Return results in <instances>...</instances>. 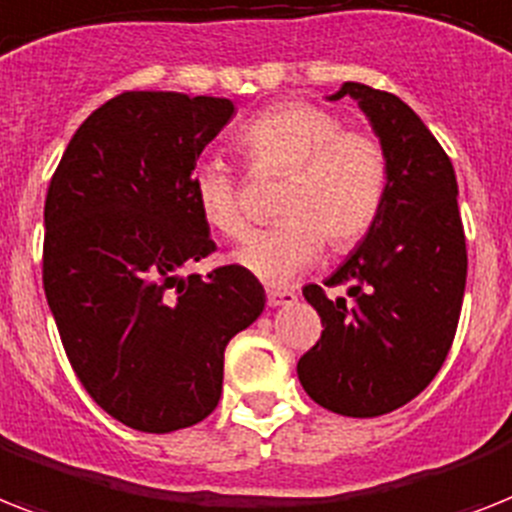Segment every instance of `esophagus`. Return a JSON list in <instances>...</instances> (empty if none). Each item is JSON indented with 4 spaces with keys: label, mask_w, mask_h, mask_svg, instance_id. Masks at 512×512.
<instances>
[{
    "label": "esophagus",
    "mask_w": 512,
    "mask_h": 512,
    "mask_svg": "<svg viewBox=\"0 0 512 512\" xmlns=\"http://www.w3.org/2000/svg\"><path fill=\"white\" fill-rule=\"evenodd\" d=\"M268 305L270 307H278V305H292V302H297V294L292 292V289H268Z\"/></svg>",
    "instance_id": "34e87169"
}]
</instances>
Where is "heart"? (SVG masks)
Returning <instances> with one entry per match:
<instances>
[{
  "instance_id": "b5f03b06",
  "label": "heart",
  "mask_w": 512,
  "mask_h": 512,
  "mask_svg": "<svg viewBox=\"0 0 512 512\" xmlns=\"http://www.w3.org/2000/svg\"><path fill=\"white\" fill-rule=\"evenodd\" d=\"M236 147L257 176H284L281 223L249 236L234 252L265 284L281 286L318 260L323 244L350 249L376 223L386 197L384 147L365 131H347L339 115L310 102H281L247 120ZM191 191L207 226L226 239L247 231L239 181L226 162L205 157L191 173Z\"/></svg>"
}]
</instances>
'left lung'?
Listing matches in <instances>:
<instances>
[{
  "instance_id": "8db88e82",
  "label": "left lung",
  "mask_w": 512,
  "mask_h": 512,
  "mask_svg": "<svg viewBox=\"0 0 512 512\" xmlns=\"http://www.w3.org/2000/svg\"><path fill=\"white\" fill-rule=\"evenodd\" d=\"M386 155V197L373 228L326 278L347 297L307 284L321 339L299 357V384L331 413L376 418L418 397L442 368L463 307L465 255L458 178L442 144L400 97L342 83Z\"/></svg>"
}]
</instances>
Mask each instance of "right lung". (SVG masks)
Here are the masks:
<instances>
[{
    "label": "right lung",
    "mask_w": 512,
    "mask_h": 512,
    "mask_svg": "<svg viewBox=\"0 0 512 512\" xmlns=\"http://www.w3.org/2000/svg\"><path fill=\"white\" fill-rule=\"evenodd\" d=\"M231 115L223 97L126 91L83 120L49 181V310L83 389L136 431L205 421L226 344L265 307L242 265L181 276L215 252L191 173Z\"/></svg>",
    "instance_id": "obj_1"
}]
</instances>
